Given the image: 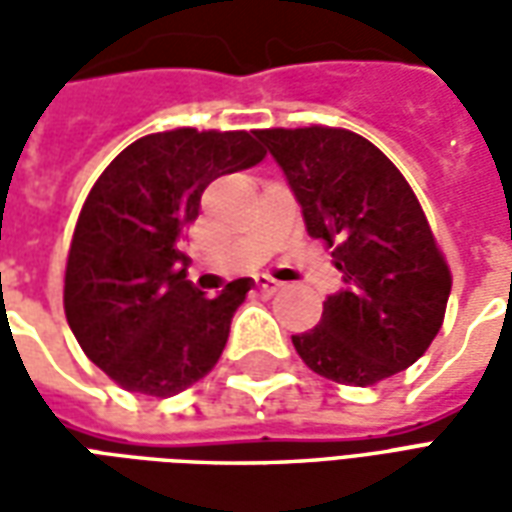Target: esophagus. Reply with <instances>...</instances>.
I'll list each match as a JSON object with an SVG mask.
<instances>
[{"mask_svg":"<svg viewBox=\"0 0 512 512\" xmlns=\"http://www.w3.org/2000/svg\"><path fill=\"white\" fill-rule=\"evenodd\" d=\"M279 288H282V285H279V282H274V279H268V277L257 279V290H260L263 296H274Z\"/></svg>","mask_w":512,"mask_h":512,"instance_id":"esophagus-1","label":"esophagus"}]
</instances>
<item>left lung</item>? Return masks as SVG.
Wrapping results in <instances>:
<instances>
[{"instance_id":"8db88e82","label":"left lung","mask_w":512,"mask_h":512,"mask_svg":"<svg viewBox=\"0 0 512 512\" xmlns=\"http://www.w3.org/2000/svg\"><path fill=\"white\" fill-rule=\"evenodd\" d=\"M255 136L285 172L312 238L334 246L343 288L321 323L293 334L304 365L337 384L395 376L439 334L450 268L397 167L343 128H268Z\"/></svg>"}]
</instances>
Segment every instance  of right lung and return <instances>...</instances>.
I'll use <instances>...</instances> for the list:
<instances>
[{"label":"right lung","mask_w":512,"mask_h":512,"mask_svg":"<svg viewBox=\"0 0 512 512\" xmlns=\"http://www.w3.org/2000/svg\"><path fill=\"white\" fill-rule=\"evenodd\" d=\"M263 158L246 131L178 128L136 139L95 180L68 252L65 315L90 362L128 392L172 397L219 362L255 282L205 296L180 238L208 183Z\"/></svg>","instance_id":"right-lung-1"}]
</instances>
